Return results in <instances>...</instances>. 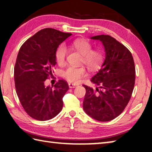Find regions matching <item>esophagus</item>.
Wrapping results in <instances>:
<instances>
[{"label": "esophagus", "mask_w": 152, "mask_h": 152, "mask_svg": "<svg viewBox=\"0 0 152 152\" xmlns=\"http://www.w3.org/2000/svg\"><path fill=\"white\" fill-rule=\"evenodd\" d=\"M69 87H70V88H75L77 86H78V84H72V83H69L68 84Z\"/></svg>", "instance_id": "34e87169"}]
</instances>
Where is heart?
<instances>
[{
	"label": "heart",
	"mask_w": 152,
	"mask_h": 152,
	"mask_svg": "<svg viewBox=\"0 0 152 152\" xmlns=\"http://www.w3.org/2000/svg\"><path fill=\"white\" fill-rule=\"evenodd\" d=\"M74 50L82 56V62L88 67L91 71L96 70L101 65L104 60V55L102 51L92 50V45L88 41L84 39H76L70 43ZM67 48L65 45H60L56 51V60L58 64L62 66L66 62ZM87 76V71L84 67L70 66L63 72V76L67 80L77 83L82 78Z\"/></svg>",
	"instance_id": "obj_1"
}]
</instances>
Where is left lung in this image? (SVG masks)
Returning a JSON list of instances; mask_svg holds the SVG:
<instances>
[{
	"label": "left lung",
	"instance_id": "left-lung-1",
	"mask_svg": "<svg viewBox=\"0 0 152 152\" xmlns=\"http://www.w3.org/2000/svg\"><path fill=\"white\" fill-rule=\"evenodd\" d=\"M100 40L105 51L102 68L91 80L99 86L96 90L86 85L83 109L99 121L114 119L124 110L135 85V68L132 53L115 38L108 35L92 37Z\"/></svg>",
	"mask_w": 152,
	"mask_h": 152
}]
</instances>
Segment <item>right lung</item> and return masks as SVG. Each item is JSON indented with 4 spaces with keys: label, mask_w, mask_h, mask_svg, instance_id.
Here are the masks:
<instances>
[{
    "label": "right lung",
    "mask_w": 152,
    "mask_h": 152,
    "mask_svg": "<svg viewBox=\"0 0 152 152\" xmlns=\"http://www.w3.org/2000/svg\"><path fill=\"white\" fill-rule=\"evenodd\" d=\"M71 35L45 28L29 38L19 51L14 69L15 88L22 107L34 119L50 120L62 109L68 84L60 80L53 87H46L44 81L53 76L58 46Z\"/></svg>",
    "instance_id": "obj_1"
}]
</instances>
